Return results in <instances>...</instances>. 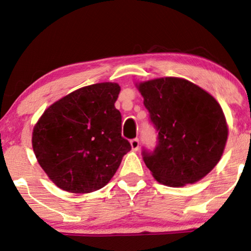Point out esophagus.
Masks as SVG:
<instances>
[{
    "label": "esophagus",
    "mask_w": 251,
    "mask_h": 251,
    "mask_svg": "<svg viewBox=\"0 0 251 251\" xmlns=\"http://www.w3.org/2000/svg\"><path fill=\"white\" fill-rule=\"evenodd\" d=\"M130 145H131V149L133 151H138L139 149V139L138 138H133L130 140Z\"/></svg>",
    "instance_id": "1"
}]
</instances>
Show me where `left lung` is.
<instances>
[{
    "label": "left lung",
    "instance_id": "obj_1",
    "mask_svg": "<svg viewBox=\"0 0 251 251\" xmlns=\"http://www.w3.org/2000/svg\"><path fill=\"white\" fill-rule=\"evenodd\" d=\"M150 122L157 132L143 159L167 186L193 184L214 169L224 152L227 125L217 100L192 82L164 77L139 83Z\"/></svg>",
    "mask_w": 251,
    "mask_h": 251
}]
</instances>
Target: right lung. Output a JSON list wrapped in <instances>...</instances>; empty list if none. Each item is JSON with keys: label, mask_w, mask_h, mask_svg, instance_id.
Listing matches in <instances>:
<instances>
[{"label": "right lung", "mask_w": 251, "mask_h": 251, "mask_svg": "<svg viewBox=\"0 0 251 251\" xmlns=\"http://www.w3.org/2000/svg\"><path fill=\"white\" fill-rule=\"evenodd\" d=\"M120 90L111 82L78 89L47 108L34 126L37 162L61 190L90 193L104 187L131 150L114 106Z\"/></svg>", "instance_id": "add662e5"}]
</instances>
